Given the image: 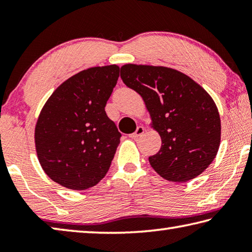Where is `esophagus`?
<instances>
[{
    "label": "esophagus",
    "mask_w": 252,
    "mask_h": 252,
    "mask_svg": "<svg viewBox=\"0 0 252 252\" xmlns=\"http://www.w3.org/2000/svg\"><path fill=\"white\" fill-rule=\"evenodd\" d=\"M144 126H139L138 127H136V130L133 132V133H131L129 136L130 138H132V139H135V138H138V136H140L141 134H143V132H144Z\"/></svg>",
    "instance_id": "esophagus-1"
}]
</instances>
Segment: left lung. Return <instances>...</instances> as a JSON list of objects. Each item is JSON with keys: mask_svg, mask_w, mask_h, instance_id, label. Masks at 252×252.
Here are the masks:
<instances>
[{"mask_svg": "<svg viewBox=\"0 0 252 252\" xmlns=\"http://www.w3.org/2000/svg\"><path fill=\"white\" fill-rule=\"evenodd\" d=\"M121 79L142 96L161 136L159 152L149 157L155 171L173 182L201 174L221 139L219 111L209 93L190 76L165 66L125 64Z\"/></svg>", "mask_w": 252, "mask_h": 252, "instance_id": "8db88e82", "label": "left lung"}]
</instances>
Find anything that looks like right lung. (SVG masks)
I'll list each match as a JSON object with an SVG mask.
<instances>
[{
	"label": "right lung",
	"mask_w": 252,
	"mask_h": 252,
	"mask_svg": "<svg viewBox=\"0 0 252 252\" xmlns=\"http://www.w3.org/2000/svg\"><path fill=\"white\" fill-rule=\"evenodd\" d=\"M120 67L94 66L57 88L37 118L34 141L44 172L60 186L85 190L108 172L121 133L105 113Z\"/></svg>",
	"instance_id": "add662e5"
}]
</instances>
